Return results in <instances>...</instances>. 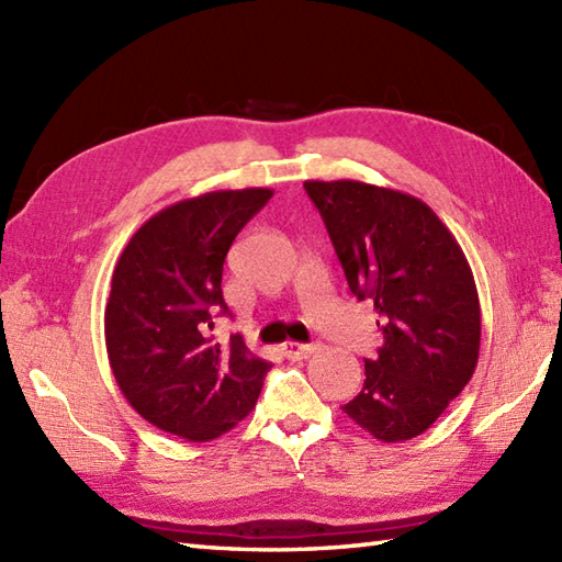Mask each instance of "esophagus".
<instances>
[{"label": "esophagus", "instance_id": "obj_1", "mask_svg": "<svg viewBox=\"0 0 562 562\" xmlns=\"http://www.w3.org/2000/svg\"><path fill=\"white\" fill-rule=\"evenodd\" d=\"M318 350H321L318 342H284L282 348L288 360H306V357H312Z\"/></svg>", "mask_w": 562, "mask_h": 562}]
</instances>
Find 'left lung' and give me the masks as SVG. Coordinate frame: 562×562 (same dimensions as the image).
I'll return each instance as SVG.
<instances>
[{
    "mask_svg": "<svg viewBox=\"0 0 562 562\" xmlns=\"http://www.w3.org/2000/svg\"><path fill=\"white\" fill-rule=\"evenodd\" d=\"M357 300H372L384 345L345 415L379 441L432 425L469 384L481 304L457 238L423 200L362 181H306Z\"/></svg>",
    "mask_w": 562,
    "mask_h": 562,
    "instance_id": "obj_1",
    "label": "left lung"
}]
</instances>
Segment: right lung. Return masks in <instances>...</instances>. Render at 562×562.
Returning <instances> with one entry per match:
<instances>
[{
	"label": "right lung",
	"mask_w": 562,
	"mask_h": 562,
	"mask_svg": "<svg viewBox=\"0 0 562 562\" xmlns=\"http://www.w3.org/2000/svg\"><path fill=\"white\" fill-rule=\"evenodd\" d=\"M272 198L270 188L214 190L154 214L115 262L105 304V350L127 403L154 427L188 441L229 432L256 408L270 362L207 336L229 308L226 250Z\"/></svg>",
	"instance_id": "add662e5"
}]
</instances>
